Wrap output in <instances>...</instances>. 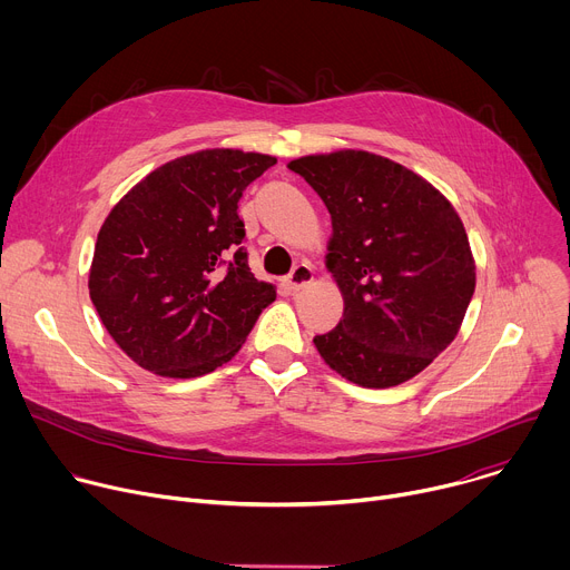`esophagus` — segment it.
<instances>
[{
    "label": "esophagus",
    "instance_id": "obj_1",
    "mask_svg": "<svg viewBox=\"0 0 570 570\" xmlns=\"http://www.w3.org/2000/svg\"><path fill=\"white\" fill-rule=\"evenodd\" d=\"M311 282H313V268H311L308 264L295 266L293 273L286 277V286H288L291 291H299V288H304V286L311 284Z\"/></svg>",
    "mask_w": 570,
    "mask_h": 570
}]
</instances>
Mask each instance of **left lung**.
I'll list each match as a JSON object with an SVG mask.
<instances>
[{"label":"left lung","mask_w":570,"mask_h":570,"mask_svg":"<svg viewBox=\"0 0 570 570\" xmlns=\"http://www.w3.org/2000/svg\"><path fill=\"white\" fill-rule=\"evenodd\" d=\"M332 214L327 271L345 311L313 343L363 387L413 379L460 332L475 264L453 205L422 176L367 150L293 159Z\"/></svg>","instance_id":"8db88e82"}]
</instances>
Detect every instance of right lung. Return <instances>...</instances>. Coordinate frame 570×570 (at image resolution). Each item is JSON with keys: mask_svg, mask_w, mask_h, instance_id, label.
I'll return each instance as SVG.
<instances>
[{"mask_svg": "<svg viewBox=\"0 0 570 570\" xmlns=\"http://www.w3.org/2000/svg\"><path fill=\"white\" fill-rule=\"evenodd\" d=\"M277 159L207 148L150 171L104 220L90 297L112 341L144 370L194 379L227 363L275 302L240 246L238 198Z\"/></svg>", "mask_w": 570, "mask_h": 570, "instance_id": "obj_1", "label": "right lung"}]
</instances>
